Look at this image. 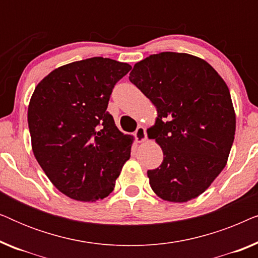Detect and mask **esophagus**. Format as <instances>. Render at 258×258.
I'll use <instances>...</instances> for the list:
<instances>
[{
  "label": "esophagus",
  "mask_w": 258,
  "mask_h": 258,
  "mask_svg": "<svg viewBox=\"0 0 258 258\" xmlns=\"http://www.w3.org/2000/svg\"><path fill=\"white\" fill-rule=\"evenodd\" d=\"M135 137H136L137 142H140V143L144 142V141L147 140L146 128H143V126H139V128H137V130L135 132Z\"/></svg>",
  "instance_id": "esophagus-1"
}]
</instances>
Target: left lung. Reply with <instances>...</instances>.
<instances>
[{
	"mask_svg": "<svg viewBox=\"0 0 258 258\" xmlns=\"http://www.w3.org/2000/svg\"><path fill=\"white\" fill-rule=\"evenodd\" d=\"M157 109L148 137L163 162L148 170L151 189L169 202H188L209 188L227 164L236 116L223 79L204 59L164 51L137 62L129 75Z\"/></svg>",
	"mask_w": 258,
	"mask_h": 258,
	"instance_id": "left-lung-1",
	"label": "left lung"
}]
</instances>
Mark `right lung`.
Segmentation results:
<instances>
[{
	"instance_id": "1",
	"label": "right lung",
	"mask_w": 258,
	"mask_h": 258,
	"mask_svg": "<svg viewBox=\"0 0 258 258\" xmlns=\"http://www.w3.org/2000/svg\"><path fill=\"white\" fill-rule=\"evenodd\" d=\"M130 69L91 57L52 70L35 88L28 107L33 153L70 199L103 200L130 158L134 137L119 132L107 111L112 88Z\"/></svg>"
}]
</instances>
